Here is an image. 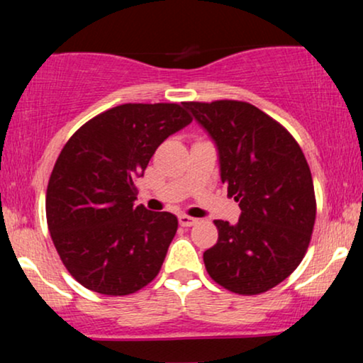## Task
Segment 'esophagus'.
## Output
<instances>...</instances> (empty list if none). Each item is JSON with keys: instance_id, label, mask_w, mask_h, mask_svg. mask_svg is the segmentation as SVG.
Instances as JSON below:
<instances>
[{"instance_id": "esophagus-1", "label": "esophagus", "mask_w": 363, "mask_h": 363, "mask_svg": "<svg viewBox=\"0 0 363 363\" xmlns=\"http://www.w3.org/2000/svg\"><path fill=\"white\" fill-rule=\"evenodd\" d=\"M178 221H180V225H182L183 228H190V226L196 225V223H198L196 218H191V216H186V215H180V216H178Z\"/></svg>"}]
</instances>
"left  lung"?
Wrapping results in <instances>:
<instances>
[{"label": "left lung", "mask_w": 363, "mask_h": 363, "mask_svg": "<svg viewBox=\"0 0 363 363\" xmlns=\"http://www.w3.org/2000/svg\"><path fill=\"white\" fill-rule=\"evenodd\" d=\"M215 143L221 182L240 203L236 225L216 220L218 242L203 252L208 274L238 294H259L304 257L315 221L309 165L289 132L240 101L185 102Z\"/></svg>", "instance_id": "left-lung-1"}]
</instances>
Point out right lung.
Segmentation results:
<instances>
[{
    "label": "right lung",
    "mask_w": 363,
    "mask_h": 363,
    "mask_svg": "<svg viewBox=\"0 0 363 363\" xmlns=\"http://www.w3.org/2000/svg\"><path fill=\"white\" fill-rule=\"evenodd\" d=\"M190 123L178 104H123L84 123L64 145L46 216L64 266L84 287L127 296L158 274L178 220L137 206L135 180L158 145Z\"/></svg>",
    "instance_id": "right-lung-1"
}]
</instances>
